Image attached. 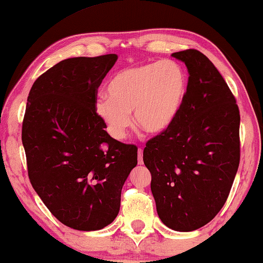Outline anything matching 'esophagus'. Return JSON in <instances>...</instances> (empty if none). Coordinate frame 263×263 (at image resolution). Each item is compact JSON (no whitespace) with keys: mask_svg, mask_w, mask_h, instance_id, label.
<instances>
[{"mask_svg":"<svg viewBox=\"0 0 263 263\" xmlns=\"http://www.w3.org/2000/svg\"><path fill=\"white\" fill-rule=\"evenodd\" d=\"M138 155H139V158H138L139 164H142L144 163V160H142V156H144V150H142V148H139Z\"/></svg>","mask_w":263,"mask_h":263,"instance_id":"esophagus-1","label":"esophagus"}]
</instances>
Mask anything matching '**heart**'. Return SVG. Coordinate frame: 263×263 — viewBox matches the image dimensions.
<instances>
[{"instance_id":"1","label":"heart","mask_w":263,"mask_h":263,"mask_svg":"<svg viewBox=\"0 0 263 263\" xmlns=\"http://www.w3.org/2000/svg\"><path fill=\"white\" fill-rule=\"evenodd\" d=\"M187 91V77L173 61L124 68L107 85L108 99L96 102V112L117 140L125 138L130 113L142 130L158 134L177 118Z\"/></svg>"}]
</instances>
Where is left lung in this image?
Masks as SVG:
<instances>
[{
    "label": "left lung",
    "mask_w": 263,
    "mask_h": 263,
    "mask_svg": "<svg viewBox=\"0 0 263 263\" xmlns=\"http://www.w3.org/2000/svg\"><path fill=\"white\" fill-rule=\"evenodd\" d=\"M172 56L189 72L186 96L174 122L146 142L144 163L161 221L191 232L212 221L231 193L240 162V112L205 54L189 48Z\"/></svg>",
    "instance_id": "1"
}]
</instances>
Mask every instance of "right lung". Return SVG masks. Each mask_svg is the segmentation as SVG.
<instances>
[{
  "instance_id": "obj_1",
  "label": "right lung",
  "mask_w": 263,
  "mask_h": 263,
  "mask_svg": "<svg viewBox=\"0 0 263 263\" xmlns=\"http://www.w3.org/2000/svg\"><path fill=\"white\" fill-rule=\"evenodd\" d=\"M117 54L61 61L32 84L22 126L28 176L50 212L77 231L113 222L138 147L109 137L97 89Z\"/></svg>"
}]
</instances>
